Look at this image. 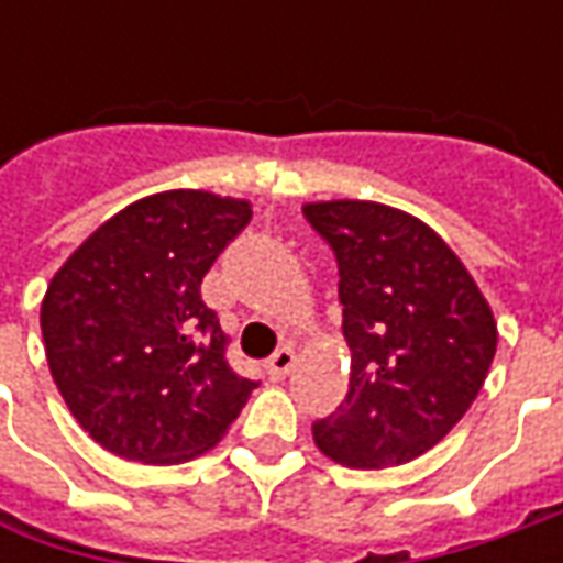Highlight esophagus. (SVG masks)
Segmentation results:
<instances>
[{
	"label": "esophagus",
	"mask_w": 563,
	"mask_h": 563,
	"mask_svg": "<svg viewBox=\"0 0 563 563\" xmlns=\"http://www.w3.org/2000/svg\"><path fill=\"white\" fill-rule=\"evenodd\" d=\"M294 360H297V354H294L291 347H278L275 354L269 357V363H266V369H269L272 378H285L288 373L294 369Z\"/></svg>",
	"instance_id": "34e87169"
}]
</instances>
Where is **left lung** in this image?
Here are the masks:
<instances>
[{"label": "left lung", "instance_id": "left-lung-1", "mask_svg": "<svg viewBox=\"0 0 563 563\" xmlns=\"http://www.w3.org/2000/svg\"><path fill=\"white\" fill-rule=\"evenodd\" d=\"M332 247L351 347V388L313 422L325 457L385 470L426 454L461 422L495 357L498 329L454 250L420 219L366 200L307 203Z\"/></svg>", "mask_w": 563, "mask_h": 563}]
</instances>
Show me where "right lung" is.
<instances>
[{
  "mask_svg": "<svg viewBox=\"0 0 563 563\" xmlns=\"http://www.w3.org/2000/svg\"><path fill=\"white\" fill-rule=\"evenodd\" d=\"M250 203L165 190L124 206L55 272L40 329L55 385L90 439L124 461L181 464L219 442L256 378L225 360L203 275Z\"/></svg>",
  "mask_w": 563,
  "mask_h": 563,
  "instance_id": "add662e5",
  "label": "right lung"
}]
</instances>
